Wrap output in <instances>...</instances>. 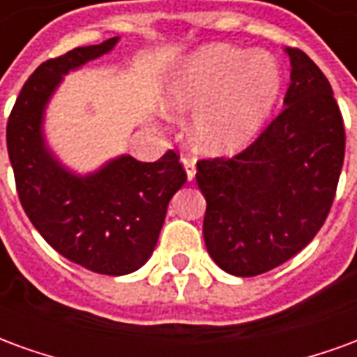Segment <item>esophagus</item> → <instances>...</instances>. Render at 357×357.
Masks as SVG:
<instances>
[{
    "label": "esophagus",
    "mask_w": 357,
    "mask_h": 357,
    "mask_svg": "<svg viewBox=\"0 0 357 357\" xmlns=\"http://www.w3.org/2000/svg\"><path fill=\"white\" fill-rule=\"evenodd\" d=\"M181 162H183V166H185L187 179H189V181H193L195 174H197V170H195V160L191 158V156H183V158H181Z\"/></svg>",
    "instance_id": "esophagus-1"
}]
</instances>
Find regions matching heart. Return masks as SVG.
<instances>
[{
  "instance_id": "obj_1",
  "label": "heart",
  "mask_w": 357,
  "mask_h": 357,
  "mask_svg": "<svg viewBox=\"0 0 357 357\" xmlns=\"http://www.w3.org/2000/svg\"><path fill=\"white\" fill-rule=\"evenodd\" d=\"M283 84L266 51L208 45L185 59L164 86V107L197 114L193 139L208 155H233L262 128Z\"/></svg>"
}]
</instances>
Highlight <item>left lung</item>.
Wrapping results in <instances>:
<instances>
[{
  "instance_id": "8db88e82",
  "label": "left lung",
  "mask_w": 357,
  "mask_h": 357,
  "mask_svg": "<svg viewBox=\"0 0 357 357\" xmlns=\"http://www.w3.org/2000/svg\"><path fill=\"white\" fill-rule=\"evenodd\" d=\"M287 53L292 70L281 114L231 158L197 162L206 250L237 277L266 273L314 239L344 162V122L329 80L304 51Z\"/></svg>"
}]
</instances>
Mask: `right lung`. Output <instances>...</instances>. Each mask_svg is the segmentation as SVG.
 I'll list each match as a JSON object with an SVG mask.
<instances>
[{"mask_svg":"<svg viewBox=\"0 0 357 357\" xmlns=\"http://www.w3.org/2000/svg\"><path fill=\"white\" fill-rule=\"evenodd\" d=\"M118 38L76 47L36 68L7 122V151L20 204L30 222L66 260L102 275H126L147 262L168 202L187 181L176 151L156 162L122 155L101 170L76 176L53 156L42 124L63 76L101 57Z\"/></svg>","mask_w":357,"mask_h":357,"instance_id":"right-lung-1","label":"right lung"}]
</instances>
